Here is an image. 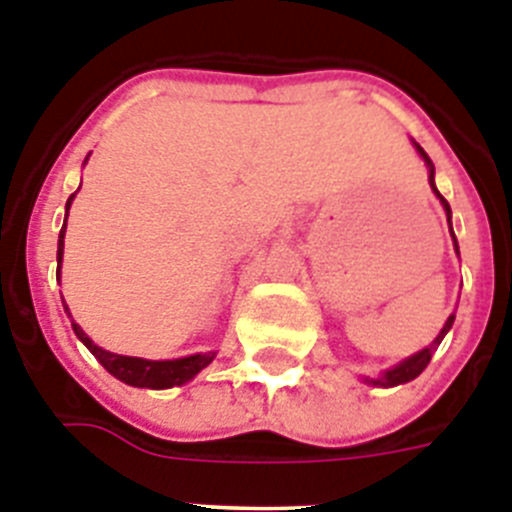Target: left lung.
Returning <instances> with one entry per match:
<instances>
[{"label":"left lung","mask_w":512,"mask_h":512,"mask_svg":"<svg viewBox=\"0 0 512 512\" xmlns=\"http://www.w3.org/2000/svg\"><path fill=\"white\" fill-rule=\"evenodd\" d=\"M413 146H415V151H418V156L423 158L425 169H428V184H431L433 194H436L438 202H441V205H443V212H446V220H449V230H451V241H454V251L459 253V243H456L454 228H451V207H449V202H446V200H443V197H441V192H438V189H436V179H433V176H436V169H433V161H431V158H428V153H425L423 148H420L418 143H415V140H413ZM454 318H456V315H454V312H451L449 318H446V323H443L441 333H438V336L433 338L431 346H425L423 351H418V354L408 356V359H402L400 364L392 366V369H384V372L379 374L377 379L364 377V384H372V387H397V384L413 382V379L418 377L420 372H423L425 366H428V361H431L433 351H436V348L441 346L443 336H446V333H449V330H451V325H454Z\"/></svg>","instance_id":"left-lung-1"}]
</instances>
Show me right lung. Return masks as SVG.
I'll return each instance as SVG.
<instances>
[{"instance_id": "right-lung-1", "label": "right lung", "mask_w": 512, "mask_h": 512, "mask_svg": "<svg viewBox=\"0 0 512 512\" xmlns=\"http://www.w3.org/2000/svg\"><path fill=\"white\" fill-rule=\"evenodd\" d=\"M76 192L71 194L69 202H66V220H69V210H71V202H74ZM66 220H63V228L58 233V253H56V261H58V269H56V277L61 279V264H63V235H66ZM63 300V295H61ZM63 310L66 315L71 318L69 305L63 302ZM71 328H74L76 338H79L84 346L97 356L99 364L117 377L120 382L130 384V387H146V390H169V387H182L187 384L189 379H194L197 374L205 369L207 364H212L215 359V351H207V354H192V356H182V359H166V361H151V359H140V356H122V354H112L107 348L97 346L92 338L81 330L79 323H74L71 318Z\"/></svg>"}]
</instances>
